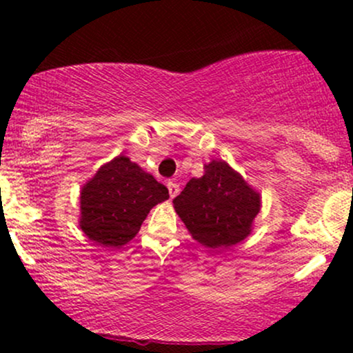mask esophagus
<instances>
[{"instance_id":"1","label":"esophagus","mask_w":353,"mask_h":353,"mask_svg":"<svg viewBox=\"0 0 353 353\" xmlns=\"http://www.w3.org/2000/svg\"><path fill=\"white\" fill-rule=\"evenodd\" d=\"M168 189H169V196L171 197H176L177 194H179V184H177V182H174V181H169L168 182Z\"/></svg>"}]
</instances>
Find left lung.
<instances>
[{
    "label": "left lung",
    "instance_id": "8db88e82",
    "mask_svg": "<svg viewBox=\"0 0 353 353\" xmlns=\"http://www.w3.org/2000/svg\"><path fill=\"white\" fill-rule=\"evenodd\" d=\"M174 202L194 241L228 249L244 241L261 210V194L225 161H210L204 176L192 177Z\"/></svg>",
    "mask_w": 353,
    "mask_h": 353
}]
</instances>
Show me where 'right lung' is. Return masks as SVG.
<instances>
[{"label":"right lung","mask_w":353,"mask_h":353,"mask_svg":"<svg viewBox=\"0 0 353 353\" xmlns=\"http://www.w3.org/2000/svg\"><path fill=\"white\" fill-rule=\"evenodd\" d=\"M169 199V190L125 156L101 165L81 189L83 232L103 247H121L139 232L154 205Z\"/></svg>","instance_id":"1"}]
</instances>
